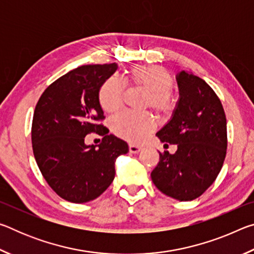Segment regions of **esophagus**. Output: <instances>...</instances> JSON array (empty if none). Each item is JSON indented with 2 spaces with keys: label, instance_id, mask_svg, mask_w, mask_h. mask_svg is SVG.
<instances>
[{
  "label": "esophagus",
  "instance_id": "1",
  "mask_svg": "<svg viewBox=\"0 0 254 254\" xmlns=\"http://www.w3.org/2000/svg\"><path fill=\"white\" fill-rule=\"evenodd\" d=\"M141 150L140 147H137V145L134 144H128V151L131 153H137Z\"/></svg>",
  "mask_w": 254,
  "mask_h": 254
}]
</instances>
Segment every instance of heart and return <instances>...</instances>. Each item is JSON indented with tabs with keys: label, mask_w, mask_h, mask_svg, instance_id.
<instances>
[{
	"label": "heart",
	"mask_w": 254,
	"mask_h": 254,
	"mask_svg": "<svg viewBox=\"0 0 254 254\" xmlns=\"http://www.w3.org/2000/svg\"><path fill=\"white\" fill-rule=\"evenodd\" d=\"M127 83L143 88L148 93L144 105L159 115H169L177 105V98L171 92L174 77L166 68L157 65L134 66L128 70ZM126 86L112 76L102 84L98 101L105 112H115L122 105ZM111 128L115 134L130 142H139L153 130V121L149 114H135L124 111L111 120Z\"/></svg>",
	"instance_id": "1"
}]
</instances>
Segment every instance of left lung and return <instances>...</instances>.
Returning <instances> with one entry per match:
<instances>
[{
    "mask_svg": "<svg viewBox=\"0 0 254 254\" xmlns=\"http://www.w3.org/2000/svg\"><path fill=\"white\" fill-rule=\"evenodd\" d=\"M176 79L179 100L173 118L156 135L161 142L177 144V151L159 152L151 179L165 195L187 201L199 197L220 174L227 148L226 117L204 79L185 70Z\"/></svg>",
    "mask_w": 254,
    "mask_h": 254,
    "instance_id": "obj_1",
    "label": "left lung"
}]
</instances>
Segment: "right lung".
Listing matches in <instances>:
<instances>
[{
  "instance_id": "obj_1",
  "label": "right lung",
  "mask_w": 254,
  "mask_h": 254,
  "mask_svg": "<svg viewBox=\"0 0 254 254\" xmlns=\"http://www.w3.org/2000/svg\"><path fill=\"white\" fill-rule=\"evenodd\" d=\"M118 65L77 67L46 88L33 113V154L42 176L62 198L76 204L93 200L115 177V160L128 151L126 141L109 131L98 92ZM89 132L103 135L97 146H87Z\"/></svg>"
}]
</instances>
